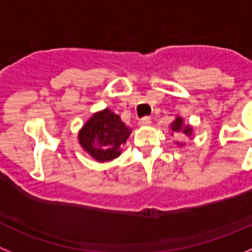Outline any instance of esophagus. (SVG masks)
<instances>
[{"instance_id":"1","label":"esophagus","mask_w":252,"mask_h":252,"mask_svg":"<svg viewBox=\"0 0 252 252\" xmlns=\"http://www.w3.org/2000/svg\"><path fill=\"white\" fill-rule=\"evenodd\" d=\"M152 121H151V118L149 117H143L142 119L139 121V126H151Z\"/></svg>"}]
</instances>
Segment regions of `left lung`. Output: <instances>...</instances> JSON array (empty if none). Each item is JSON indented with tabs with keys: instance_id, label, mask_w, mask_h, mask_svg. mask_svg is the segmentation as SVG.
<instances>
[{
	"instance_id": "obj_1",
	"label": "left lung",
	"mask_w": 252,
	"mask_h": 252,
	"mask_svg": "<svg viewBox=\"0 0 252 252\" xmlns=\"http://www.w3.org/2000/svg\"><path fill=\"white\" fill-rule=\"evenodd\" d=\"M172 129H173V131H182L187 135L191 134V128L189 126H183L182 118H177L176 121L172 123Z\"/></svg>"
}]
</instances>
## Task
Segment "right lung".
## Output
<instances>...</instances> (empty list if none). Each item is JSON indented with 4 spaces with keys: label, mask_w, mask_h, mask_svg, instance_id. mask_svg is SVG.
<instances>
[{
    "label": "right lung",
    "mask_w": 252,
    "mask_h": 252,
    "mask_svg": "<svg viewBox=\"0 0 252 252\" xmlns=\"http://www.w3.org/2000/svg\"><path fill=\"white\" fill-rule=\"evenodd\" d=\"M130 129L121 117L109 109L99 112L90 118L79 133V142L98 162H106L121 154L122 144L126 142Z\"/></svg>",
    "instance_id": "add662e5"
}]
</instances>
